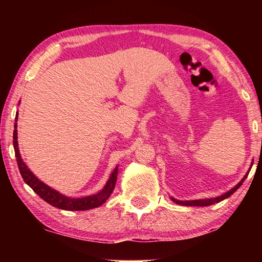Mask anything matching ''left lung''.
<instances>
[{
	"label": "left lung",
	"mask_w": 262,
	"mask_h": 262,
	"mask_svg": "<svg viewBox=\"0 0 262 262\" xmlns=\"http://www.w3.org/2000/svg\"><path fill=\"white\" fill-rule=\"evenodd\" d=\"M248 173L245 174V177L242 179V181H239V184L234 186V187L232 189H230L229 192L224 193L223 195H221V196H217V198H214V199H203V200H190V201H180V200H176L174 198H171V200L176 202L177 205H181V206H193V207H207V206H211V205H215V203H219L221 201H223L224 199H228L229 196H231V195L236 192V190L241 187L242 184L244 183V180L246 179Z\"/></svg>",
	"instance_id": "1"
}]
</instances>
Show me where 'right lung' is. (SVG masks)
<instances>
[{
	"instance_id": "right-lung-1",
	"label": "right lung",
	"mask_w": 262,
	"mask_h": 262,
	"mask_svg": "<svg viewBox=\"0 0 262 262\" xmlns=\"http://www.w3.org/2000/svg\"><path fill=\"white\" fill-rule=\"evenodd\" d=\"M18 119V113L16 114V121ZM14 148H15V155L17 158V164H18L19 172L21 174V178L24 179L25 184H28L31 188H32L42 200H45L51 206L59 208V209L63 210H89L92 208H97L106 202V200L112 194L113 189L115 187V183H117V176H118V166L114 168L112 174L110 176V179L104 186V188L97 194L90 195V196L85 198H78V199H72L68 196H64L57 190L51 188L50 186L43 184L41 180H39L30 168L26 166V164L23 162L20 157L19 149H18V141H17V122L15 123V130H14Z\"/></svg>"
}]
</instances>
